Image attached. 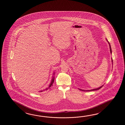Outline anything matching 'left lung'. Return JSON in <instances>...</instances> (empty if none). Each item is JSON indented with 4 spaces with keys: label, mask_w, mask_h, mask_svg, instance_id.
<instances>
[{
    "label": "left lung",
    "mask_w": 125,
    "mask_h": 125,
    "mask_svg": "<svg viewBox=\"0 0 125 125\" xmlns=\"http://www.w3.org/2000/svg\"><path fill=\"white\" fill-rule=\"evenodd\" d=\"M106 41H107V42H108L109 43V48H110V53L112 54V50L111 48V46H110V44H109V42L108 41V40L107 39H106ZM112 64H113V59L112 58ZM103 86V85H102L100 87H99V88H95V89H91V90H83V89H80V88H78L80 90L82 91H84V92H88V91H96L98 90H99L100 88H101Z\"/></svg>",
    "instance_id": "obj_1"
}]
</instances>
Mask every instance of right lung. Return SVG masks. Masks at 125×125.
I'll return each mask as SVG.
<instances>
[{
	"label": "right lung",
	"mask_w": 125,
	"mask_h": 125,
	"mask_svg": "<svg viewBox=\"0 0 125 125\" xmlns=\"http://www.w3.org/2000/svg\"><path fill=\"white\" fill-rule=\"evenodd\" d=\"M55 74V73H53V74ZM54 77L53 76V77H52V80H51V83H50V85L49 86V87H48V88H46L45 89H44V90H43L40 91H39V92H42L43 91L47 90H48L49 89H51V87H52V86L53 85V83L54 82Z\"/></svg>",
	"instance_id": "obj_1"
}]
</instances>
